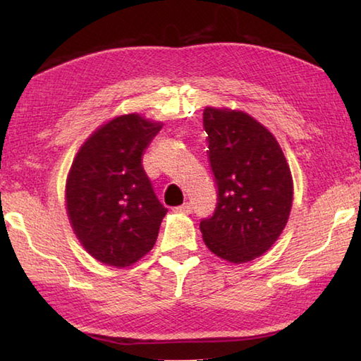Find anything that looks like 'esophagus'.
<instances>
[{
  "mask_svg": "<svg viewBox=\"0 0 361 361\" xmlns=\"http://www.w3.org/2000/svg\"><path fill=\"white\" fill-rule=\"evenodd\" d=\"M192 203H185V204H181V206H176V208L173 209L175 212H181V214H190L192 212Z\"/></svg>",
  "mask_w": 361,
  "mask_h": 361,
  "instance_id": "obj_1",
  "label": "esophagus"
}]
</instances>
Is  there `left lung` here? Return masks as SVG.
<instances>
[{
	"label": "left lung",
	"mask_w": 361,
	"mask_h": 361,
	"mask_svg": "<svg viewBox=\"0 0 361 361\" xmlns=\"http://www.w3.org/2000/svg\"><path fill=\"white\" fill-rule=\"evenodd\" d=\"M208 158L217 186L212 216L202 219L203 240L233 264L262 256L286 228L293 180L278 141L243 111L206 106Z\"/></svg>",
	"instance_id": "1"
}]
</instances>
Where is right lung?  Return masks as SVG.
I'll return each instance as SVG.
<instances>
[{
  "mask_svg": "<svg viewBox=\"0 0 361 361\" xmlns=\"http://www.w3.org/2000/svg\"><path fill=\"white\" fill-rule=\"evenodd\" d=\"M163 128L140 114H124L91 135L66 180V209L91 256L128 267L153 248L164 208L142 167V155Z\"/></svg>",
  "mask_w": 361,
  "mask_h": 361,
  "instance_id": "obj_1",
  "label": "right lung"
}]
</instances>
